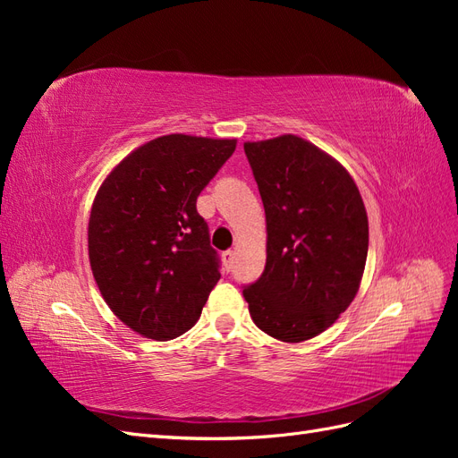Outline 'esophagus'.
<instances>
[{"instance_id": "1", "label": "esophagus", "mask_w": 458, "mask_h": 458, "mask_svg": "<svg viewBox=\"0 0 458 458\" xmlns=\"http://www.w3.org/2000/svg\"><path fill=\"white\" fill-rule=\"evenodd\" d=\"M233 258H234V252H233V250H225L224 254H221V259H224V266H225V269H231V266H233Z\"/></svg>"}]
</instances>
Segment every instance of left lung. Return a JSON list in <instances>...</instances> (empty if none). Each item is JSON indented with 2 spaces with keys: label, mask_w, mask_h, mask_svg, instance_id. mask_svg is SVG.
Masks as SVG:
<instances>
[{
  "label": "left lung",
  "mask_w": 458,
  "mask_h": 458,
  "mask_svg": "<svg viewBox=\"0 0 458 458\" xmlns=\"http://www.w3.org/2000/svg\"><path fill=\"white\" fill-rule=\"evenodd\" d=\"M267 219V261L242 286L252 321L281 342L321 335L353 301L369 219L344 165L296 135L244 143Z\"/></svg>",
  "instance_id": "8db88e82"
}]
</instances>
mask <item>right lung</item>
<instances>
[{
  "label": "right lung",
  "mask_w": 458,
  "mask_h": 458,
  "mask_svg": "<svg viewBox=\"0 0 458 458\" xmlns=\"http://www.w3.org/2000/svg\"><path fill=\"white\" fill-rule=\"evenodd\" d=\"M234 140L172 133L133 150L93 200L88 248L105 301L152 340L182 336L219 281V256L197 199Z\"/></svg>",
  "instance_id": "obj_1"
}]
</instances>
